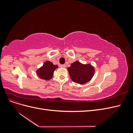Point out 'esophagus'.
<instances>
[{"label": "esophagus", "instance_id": "1", "mask_svg": "<svg viewBox=\"0 0 133 133\" xmlns=\"http://www.w3.org/2000/svg\"><path fill=\"white\" fill-rule=\"evenodd\" d=\"M60 66L64 68H66V65L65 64H63V65H60Z\"/></svg>", "mask_w": 133, "mask_h": 133}]
</instances>
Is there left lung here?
Segmentation results:
<instances>
[{
    "label": "left lung",
    "instance_id": "8db88e82",
    "mask_svg": "<svg viewBox=\"0 0 133 133\" xmlns=\"http://www.w3.org/2000/svg\"><path fill=\"white\" fill-rule=\"evenodd\" d=\"M68 70L72 81L80 84L89 82L94 74V68L91 64H83L78 61L72 63Z\"/></svg>",
    "mask_w": 133,
    "mask_h": 133
}]
</instances>
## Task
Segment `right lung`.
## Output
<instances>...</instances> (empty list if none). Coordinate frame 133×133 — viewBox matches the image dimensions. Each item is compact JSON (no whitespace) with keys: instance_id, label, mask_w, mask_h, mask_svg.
<instances>
[{"instance_id":"obj_1","label":"right lung","mask_w":133,"mask_h":133,"mask_svg":"<svg viewBox=\"0 0 133 133\" xmlns=\"http://www.w3.org/2000/svg\"><path fill=\"white\" fill-rule=\"evenodd\" d=\"M57 68L58 65H53L51 62L47 60L42 67L37 70V74L41 79L49 80L53 77L54 71Z\"/></svg>"}]
</instances>
